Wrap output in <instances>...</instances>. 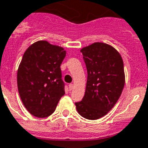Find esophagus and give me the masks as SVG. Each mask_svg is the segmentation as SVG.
I'll list each match as a JSON object with an SVG mask.
<instances>
[{"mask_svg": "<svg viewBox=\"0 0 148 148\" xmlns=\"http://www.w3.org/2000/svg\"><path fill=\"white\" fill-rule=\"evenodd\" d=\"M73 88H74V84H69V90H71Z\"/></svg>", "mask_w": 148, "mask_h": 148, "instance_id": "obj_1", "label": "esophagus"}]
</instances>
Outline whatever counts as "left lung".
Returning a JSON list of instances; mask_svg holds the SVG:
<instances>
[{"label": "left lung", "mask_w": 148, "mask_h": 148, "mask_svg": "<svg viewBox=\"0 0 148 148\" xmlns=\"http://www.w3.org/2000/svg\"><path fill=\"white\" fill-rule=\"evenodd\" d=\"M88 71L85 95L75 103L79 114L89 120L106 115L115 105L125 84L124 63L112 46L96 42L81 50Z\"/></svg>", "instance_id": "8db88e82"}]
</instances>
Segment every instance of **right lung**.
Here are the masks:
<instances>
[{
  "instance_id": "right-lung-1",
  "label": "right lung",
  "mask_w": 148,
  "mask_h": 148,
  "mask_svg": "<svg viewBox=\"0 0 148 148\" xmlns=\"http://www.w3.org/2000/svg\"><path fill=\"white\" fill-rule=\"evenodd\" d=\"M66 51L46 40H38L25 51L17 70V88L28 112L38 117L50 116L64 96L60 64Z\"/></svg>"
}]
</instances>
